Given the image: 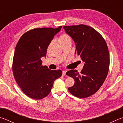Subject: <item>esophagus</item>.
<instances>
[{"label":"esophagus","mask_w":123,"mask_h":123,"mask_svg":"<svg viewBox=\"0 0 123 123\" xmlns=\"http://www.w3.org/2000/svg\"><path fill=\"white\" fill-rule=\"evenodd\" d=\"M67 72V70H63V71H62V75H66V73Z\"/></svg>","instance_id":"1"}]
</instances>
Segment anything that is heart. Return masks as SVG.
Here are the masks:
<instances>
[{"instance_id": "heart-1", "label": "heart", "mask_w": 123, "mask_h": 123, "mask_svg": "<svg viewBox=\"0 0 123 123\" xmlns=\"http://www.w3.org/2000/svg\"><path fill=\"white\" fill-rule=\"evenodd\" d=\"M70 39V37L69 36H68V35H62L60 38V40H65V39Z\"/></svg>"}]
</instances>
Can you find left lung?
<instances>
[{
	"label": "left lung",
	"instance_id": "obj_1",
	"mask_svg": "<svg viewBox=\"0 0 123 123\" xmlns=\"http://www.w3.org/2000/svg\"><path fill=\"white\" fill-rule=\"evenodd\" d=\"M63 29L75 42V54L85 62L80 74L74 69L66 73L75 81L68 91L74 96L85 98L96 93L106 78L110 66L109 49L101 35L91 26L80 24L64 26Z\"/></svg>",
	"mask_w": 123,
	"mask_h": 123
}]
</instances>
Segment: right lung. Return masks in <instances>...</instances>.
Masks as SVG:
<instances>
[{"mask_svg": "<svg viewBox=\"0 0 123 123\" xmlns=\"http://www.w3.org/2000/svg\"><path fill=\"white\" fill-rule=\"evenodd\" d=\"M62 28H37L25 33L20 37L14 50L12 70L18 86L27 96L34 99L47 97L54 81L61 76V70H50L42 66L41 57L55 35Z\"/></svg>", "mask_w": 123, "mask_h": 123, "instance_id": "obj_1", "label": "right lung"}]
</instances>
